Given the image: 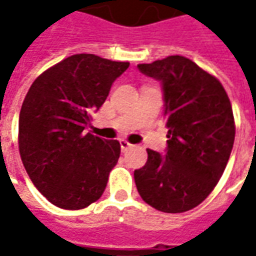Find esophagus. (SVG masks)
I'll list each match as a JSON object with an SVG mask.
<instances>
[{"mask_svg": "<svg viewBox=\"0 0 256 256\" xmlns=\"http://www.w3.org/2000/svg\"><path fill=\"white\" fill-rule=\"evenodd\" d=\"M120 145H121V150H122V151H126V150H130V148L132 146V144H130L126 140H121V141H120Z\"/></svg>", "mask_w": 256, "mask_h": 256, "instance_id": "1", "label": "esophagus"}]
</instances>
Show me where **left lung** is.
<instances>
[{
    "label": "left lung",
    "mask_w": 256,
    "mask_h": 256,
    "mask_svg": "<svg viewBox=\"0 0 256 256\" xmlns=\"http://www.w3.org/2000/svg\"><path fill=\"white\" fill-rule=\"evenodd\" d=\"M138 68L162 82L168 148L165 156L146 150V164L134 172L136 190L158 211H190L214 191L228 164L235 140L231 101L214 75L182 55Z\"/></svg>",
    "instance_id": "8db88e82"
}]
</instances>
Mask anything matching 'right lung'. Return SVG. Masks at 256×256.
Segmentation results:
<instances>
[{
  "mask_svg": "<svg viewBox=\"0 0 256 256\" xmlns=\"http://www.w3.org/2000/svg\"><path fill=\"white\" fill-rule=\"evenodd\" d=\"M130 62L75 54L36 76L25 95L18 148L36 190L55 206L82 210L98 201L121 145L85 131Z\"/></svg>",
  "mask_w": 256,
  "mask_h": 256,
  "instance_id": "right-lung-1",
  "label": "right lung"
}]
</instances>
